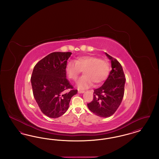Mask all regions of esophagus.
<instances>
[{
	"label": "esophagus",
	"instance_id": "1",
	"mask_svg": "<svg viewBox=\"0 0 159 159\" xmlns=\"http://www.w3.org/2000/svg\"><path fill=\"white\" fill-rule=\"evenodd\" d=\"M84 92V91H83V90H78V93H82Z\"/></svg>",
	"mask_w": 159,
	"mask_h": 159
}]
</instances>
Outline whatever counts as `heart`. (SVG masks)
Masks as SVG:
<instances>
[{"instance_id":"obj_1","label":"heart","mask_w":159,"mask_h":159,"mask_svg":"<svg viewBox=\"0 0 159 159\" xmlns=\"http://www.w3.org/2000/svg\"><path fill=\"white\" fill-rule=\"evenodd\" d=\"M83 70V75L78 82L80 88H87L92 83L98 84L106 80L110 71V65L107 61L96 57L83 56L76 61H69L66 71L68 78L76 82Z\"/></svg>"}]
</instances>
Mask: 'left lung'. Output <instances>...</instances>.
<instances>
[{"label": "left lung", "mask_w": 159, "mask_h": 159, "mask_svg": "<svg viewBox=\"0 0 159 159\" xmlns=\"http://www.w3.org/2000/svg\"><path fill=\"white\" fill-rule=\"evenodd\" d=\"M111 68L104 83L93 92V98L87 105L92 113L102 117L113 115L121 104L125 92V76L120 62L106 53Z\"/></svg>", "instance_id": "8db88e82"}]
</instances>
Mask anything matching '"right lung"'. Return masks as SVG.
Listing matches in <instances>:
<instances>
[{
  "instance_id": "1",
  "label": "right lung",
  "mask_w": 159,
  "mask_h": 159,
  "mask_svg": "<svg viewBox=\"0 0 159 159\" xmlns=\"http://www.w3.org/2000/svg\"><path fill=\"white\" fill-rule=\"evenodd\" d=\"M71 52L49 53L35 65L31 82L33 96L41 111L49 117L57 118L68 110L77 89L66 78L67 61Z\"/></svg>"
}]
</instances>
